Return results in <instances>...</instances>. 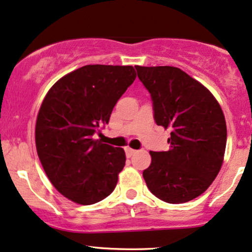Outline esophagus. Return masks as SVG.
<instances>
[{
    "label": "esophagus",
    "instance_id": "esophagus-1",
    "mask_svg": "<svg viewBox=\"0 0 252 252\" xmlns=\"http://www.w3.org/2000/svg\"><path fill=\"white\" fill-rule=\"evenodd\" d=\"M125 153H126V157L127 158H131L132 155L135 153V150H132L131 147H126L125 148Z\"/></svg>",
    "mask_w": 252,
    "mask_h": 252
}]
</instances>
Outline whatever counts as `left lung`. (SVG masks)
<instances>
[{
  "label": "left lung",
  "instance_id": "8db88e82",
  "mask_svg": "<svg viewBox=\"0 0 252 252\" xmlns=\"http://www.w3.org/2000/svg\"><path fill=\"white\" fill-rule=\"evenodd\" d=\"M150 92L157 125L170 129L169 151L150 152L144 170L151 192L179 204L200 196L221 169L226 145L224 114L215 97L179 67L135 66Z\"/></svg>",
  "mask_w": 252,
  "mask_h": 252
}]
</instances>
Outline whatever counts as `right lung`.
<instances>
[{"instance_id":"obj_1","label":"right lung","mask_w":252,"mask_h":252,"mask_svg":"<svg viewBox=\"0 0 252 252\" xmlns=\"http://www.w3.org/2000/svg\"><path fill=\"white\" fill-rule=\"evenodd\" d=\"M133 66L85 65L45 95L36 121V148L54 187L76 203L107 197L125 166V152L95 140L113 107L135 80Z\"/></svg>"}]
</instances>
